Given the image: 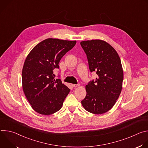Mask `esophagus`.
Here are the masks:
<instances>
[{"mask_svg": "<svg viewBox=\"0 0 148 148\" xmlns=\"http://www.w3.org/2000/svg\"><path fill=\"white\" fill-rule=\"evenodd\" d=\"M79 86V84H71V86H72L73 87H78V86Z\"/></svg>", "mask_w": 148, "mask_h": 148, "instance_id": "obj_1", "label": "esophagus"}]
</instances>
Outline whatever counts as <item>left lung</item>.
I'll return each instance as SVG.
<instances>
[{
  "label": "left lung",
  "instance_id": "left-lung-1",
  "mask_svg": "<svg viewBox=\"0 0 148 148\" xmlns=\"http://www.w3.org/2000/svg\"><path fill=\"white\" fill-rule=\"evenodd\" d=\"M80 45L87 55L90 72L97 74L95 80L86 86L87 95L81 103L89 112L104 114L113 107L122 90L123 73L120 58L105 41H83Z\"/></svg>",
  "mask_w": 148,
  "mask_h": 148
}]
</instances>
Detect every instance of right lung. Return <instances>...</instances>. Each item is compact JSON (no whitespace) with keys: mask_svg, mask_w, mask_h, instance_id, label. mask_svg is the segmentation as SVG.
Segmentation results:
<instances>
[{"mask_svg":"<svg viewBox=\"0 0 148 148\" xmlns=\"http://www.w3.org/2000/svg\"><path fill=\"white\" fill-rule=\"evenodd\" d=\"M76 41L47 38L41 41L30 52L22 70L24 93L32 108L42 115H51L59 111L70 90L54 79L55 69Z\"/></svg>","mask_w":148,"mask_h":148,"instance_id":"1","label":"right lung"}]
</instances>
